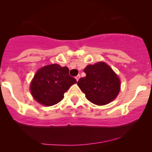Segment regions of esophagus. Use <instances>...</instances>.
Returning a JSON list of instances; mask_svg holds the SVG:
<instances>
[{"label": "esophagus", "instance_id": "esophagus-1", "mask_svg": "<svg viewBox=\"0 0 152 152\" xmlns=\"http://www.w3.org/2000/svg\"><path fill=\"white\" fill-rule=\"evenodd\" d=\"M75 78H76V81H77V82H78V81H79V78H80V76H79V75H78V76H76Z\"/></svg>", "mask_w": 152, "mask_h": 152}]
</instances>
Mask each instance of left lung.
I'll use <instances>...</instances> for the list:
<instances>
[{
  "label": "left lung",
  "mask_w": 152,
  "mask_h": 152,
  "mask_svg": "<svg viewBox=\"0 0 152 152\" xmlns=\"http://www.w3.org/2000/svg\"><path fill=\"white\" fill-rule=\"evenodd\" d=\"M84 71L86 76L79 79L77 85L87 100L94 104L102 106L117 97L121 89L120 79L107 64L99 62L89 65Z\"/></svg>",
  "instance_id": "8db88e82"
}]
</instances>
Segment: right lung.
<instances>
[{
  "label": "right lung",
  "instance_id": "right-lung-1",
  "mask_svg": "<svg viewBox=\"0 0 152 152\" xmlns=\"http://www.w3.org/2000/svg\"><path fill=\"white\" fill-rule=\"evenodd\" d=\"M76 80L69 75L67 67L57 64L41 67L35 73L30 85L34 99L44 106H53L64 98V93Z\"/></svg>",
  "mask_w": 152,
  "mask_h": 152
}]
</instances>
